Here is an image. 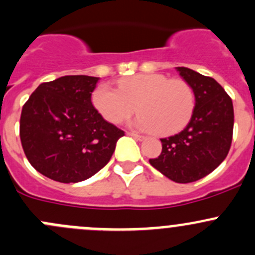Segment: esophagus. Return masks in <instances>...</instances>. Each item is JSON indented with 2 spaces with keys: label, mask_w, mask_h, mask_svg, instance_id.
Segmentation results:
<instances>
[{
  "label": "esophagus",
  "mask_w": 255,
  "mask_h": 255,
  "mask_svg": "<svg viewBox=\"0 0 255 255\" xmlns=\"http://www.w3.org/2000/svg\"><path fill=\"white\" fill-rule=\"evenodd\" d=\"M127 134L128 135H130V137H133L134 138L135 140H143L144 138V135H140V134H138V133H135V132H127Z\"/></svg>",
  "instance_id": "34e87169"
}]
</instances>
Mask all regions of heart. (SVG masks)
I'll list each match as a JSON object with an SVG mask.
<instances>
[{
	"instance_id": "b5f03b06",
	"label": "heart",
	"mask_w": 255,
	"mask_h": 255,
	"mask_svg": "<svg viewBox=\"0 0 255 255\" xmlns=\"http://www.w3.org/2000/svg\"><path fill=\"white\" fill-rule=\"evenodd\" d=\"M92 102L112 125L126 122L137 110L140 113L134 121L135 127L169 135L181 130L190 121L195 96L184 80L145 73L118 80L117 90L100 85L92 95Z\"/></svg>"
}]
</instances>
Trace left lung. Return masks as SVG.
<instances>
[{"label":"left lung","instance_id":"left-lung-1","mask_svg":"<svg viewBox=\"0 0 255 255\" xmlns=\"http://www.w3.org/2000/svg\"><path fill=\"white\" fill-rule=\"evenodd\" d=\"M176 69L194 91V111L181 132L161 138L160 155L149 163L168 179L186 184L208 175L225 160L232 143L235 112L232 100L215 79L184 66Z\"/></svg>","mask_w":255,"mask_h":255}]
</instances>
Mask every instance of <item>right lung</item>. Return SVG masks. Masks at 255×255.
Here are the masks:
<instances>
[{
    "instance_id": "add662e5",
    "label": "right lung",
    "mask_w": 255,
    "mask_h": 255,
    "mask_svg": "<svg viewBox=\"0 0 255 255\" xmlns=\"http://www.w3.org/2000/svg\"><path fill=\"white\" fill-rule=\"evenodd\" d=\"M99 78L68 75L43 82L20 113L19 137L30 165L55 181L89 179L110 161L125 132L91 102Z\"/></svg>"
}]
</instances>
